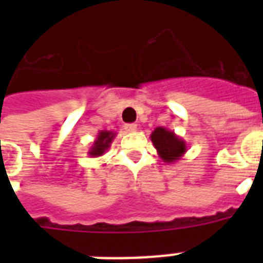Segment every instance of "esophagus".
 <instances>
[{
	"label": "esophagus",
	"mask_w": 263,
	"mask_h": 263,
	"mask_svg": "<svg viewBox=\"0 0 263 263\" xmlns=\"http://www.w3.org/2000/svg\"><path fill=\"white\" fill-rule=\"evenodd\" d=\"M125 131L127 132H135L138 129V125L136 124H125Z\"/></svg>",
	"instance_id": "esophagus-1"
}]
</instances>
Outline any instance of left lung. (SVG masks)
Returning a JSON list of instances; mask_svg holds the SVG:
<instances>
[{
  "label": "left lung",
  "instance_id": "8db88e82",
  "mask_svg": "<svg viewBox=\"0 0 263 263\" xmlns=\"http://www.w3.org/2000/svg\"><path fill=\"white\" fill-rule=\"evenodd\" d=\"M158 156L165 164H175L187 153V143L183 138L165 127H157L150 135Z\"/></svg>",
  "mask_w": 263,
  "mask_h": 263
}]
</instances>
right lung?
I'll return each instance as SVG.
<instances>
[{
	"label": "right lung",
	"instance_id": "add662e5",
	"mask_svg": "<svg viewBox=\"0 0 263 263\" xmlns=\"http://www.w3.org/2000/svg\"><path fill=\"white\" fill-rule=\"evenodd\" d=\"M116 135H117V134L113 131H99L97 138H95V140L92 142V144H91L90 150H88V156L92 157V158L103 156V154L109 150V147H110L111 142H113V139L116 138Z\"/></svg>",
	"mask_w": 263,
	"mask_h": 263
}]
</instances>
